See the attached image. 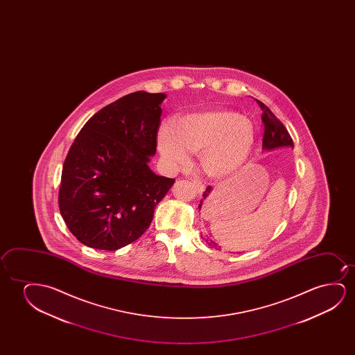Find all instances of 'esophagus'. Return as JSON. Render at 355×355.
<instances>
[{
    "label": "esophagus",
    "instance_id": "34e87169",
    "mask_svg": "<svg viewBox=\"0 0 355 355\" xmlns=\"http://www.w3.org/2000/svg\"><path fill=\"white\" fill-rule=\"evenodd\" d=\"M191 184L194 185L195 189H196L198 193H202V191H204V184H202L199 180H191Z\"/></svg>",
    "mask_w": 355,
    "mask_h": 355
}]
</instances>
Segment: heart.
Wrapping results in <instances>:
<instances>
[{
    "instance_id": "1",
    "label": "heart",
    "mask_w": 355,
    "mask_h": 355,
    "mask_svg": "<svg viewBox=\"0 0 355 355\" xmlns=\"http://www.w3.org/2000/svg\"><path fill=\"white\" fill-rule=\"evenodd\" d=\"M256 139V130L248 117L214 107L180 116L175 125L159 131V149L166 160L185 165L190 153H199L200 165L212 178L236 173L248 160Z\"/></svg>"
}]
</instances>
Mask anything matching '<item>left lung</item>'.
<instances>
[{"label": "left lung", "instance_id": "left-lung-1", "mask_svg": "<svg viewBox=\"0 0 355 355\" xmlns=\"http://www.w3.org/2000/svg\"><path fill=\"white\" fill-rule=\"evenodd\" d=\"M259 107L262 109V121L264 123V135H263L262 148L264 150H272L275 148H280V146H293V141H292L290 133L287 132L286 128L284 126L279 119H277L270 109L264 105L262 102H259L256 99ZM209 193H211V187H207L206 190L202 194V199L200 200L199 209H201V206L205 202V200L209 198ZM202 238V235H201ZM205 241L209 243V246L214 248L217 250L218 245L212 241L211 239H205ZM219 250V248H218Z\"/></svg>", "mask_w": 355, "mask_h": 355}]
</instances>
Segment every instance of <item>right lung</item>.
<instances>
[{
	"instance_id": "1",
	"label": "right lung",
	"mask_w": 355,
	"mask_h": 355,
	"mask_svg": "<svg viewBox=\"0 0 355 355\" xmlns=\"http://www.w3.org/2000/svg\"><path fill=\"white\" fill-rule=\"evenodd\" d=\"M164 93H130L96 112L64 161L58 202L69 230L88 248L115 251L149 228L175 183L149 168Z\"/></svg>"
}]
</instances>
